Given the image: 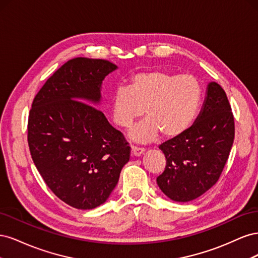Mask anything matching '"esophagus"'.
Here are the masks:
<instances>
[{"label":"esophagus","mask_w":258,"mask_h":258,"mask_svg":"<svg viewBox=\"0 0 258 258\" xmlns=\"http://www.w3.org/2000/svg\"><path fill=\"white\" fill-rule=\"evenodd\" d=\"M144 153V148H140L137 146H131V156L134 157H139Z\"/></svg>","instance_id":"esophagus-1"}]
</instances>
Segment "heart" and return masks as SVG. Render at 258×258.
<instances>
[{"instance_id": "obj_1", "label": "heart", "mask_w": 258, "mask_h": 258, "mask_svg": "<svg viewBox=\"0 0 258 258\" xmlns=\"http://www.w3.org/2000/svg\"><path fill=\"white\" fill-rule=\"evenodd\" d=\"M201 96L200 83L191 74L177 75L162 70L140 72L130 77L127 88L113 92L112 116L117 126L129 128L144 112L147 118L129 134L136 142H150L159 134L173 139L194 121Z\"/></svg>"}]
</instances>
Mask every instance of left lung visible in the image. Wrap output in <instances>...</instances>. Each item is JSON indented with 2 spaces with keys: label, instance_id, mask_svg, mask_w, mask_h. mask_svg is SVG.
<instances>
[{
  "label": "left lung",
  "instance_id": "1",
  "mask_svg": "<svg viewBox=\"0 0 258 258\" xmlns=\"http://www.w3.org/2000/svg\"><path fill=\"white\" fill-rule=\"evenodd\" d=\"M235 139V121L227 96L215 82L207 88L201 111L192 126L162 143L167 165L157 177L161 191L171 200L191 201L220 178Z\"/></svg>",
  "mask_w": 258,
  "mask_h": 258
}]
</instances>
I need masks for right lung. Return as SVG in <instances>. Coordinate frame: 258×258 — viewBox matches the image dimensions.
<instances>
[{"label":"right lung","instance_id":"add662e5","mask_svg":"<svg viewBox=\"0 0 258 258\" xmlns=\"http://www.w3.org/2000/svg\"><path fill=\"white\" fill-rule=\"evenodd\" d=\"M116 69L102 59L69 60L37 92L29 114L34 165L50 190L75 209L104 204L130 158L121 132L90 105L100 103L102 82Z\"/></svg>","mask_w":258,"mask_h":258}]
</instances>
